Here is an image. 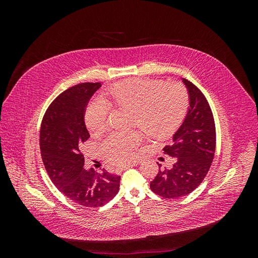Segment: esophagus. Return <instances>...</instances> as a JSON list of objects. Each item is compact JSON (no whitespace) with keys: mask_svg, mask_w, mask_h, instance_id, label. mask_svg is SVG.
<instances>
[{"mask_svg":"<svg viewBox=\"0 0 258 258\" xmlns=\"http://www.w3.org/2000/svg\"><path fill=\"white\" fill-rule=\"evenodd\" d=\"M135 165H136V163H134V165H123V166L118 167V168H117L116 170H117V171H123V170H127V169H129L130 167H134Z\"/></svg>","mask_w":258,"mask_h":258,"instance_id":"1","label":"esophagus"}]
</instances>
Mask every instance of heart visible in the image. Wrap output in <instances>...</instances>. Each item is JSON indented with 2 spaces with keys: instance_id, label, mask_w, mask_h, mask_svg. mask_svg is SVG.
<instances>
[{
  "instance_id": "b5f03b06",
  "label": "heart",
  "mask_w": 258,
  "mask_h": 258,
  "mask_svg": "<svg viewBox=\"0 0 258 258\" xmlns=\"http://www.w3.org/2000/svg\"><path fill=\"white\" fill-rule=\"evenodd\" d=\"M104 99H96L85 112V123L92 136L105 130L110 115V104L130 108L131 124L141 128L147 137L163 139L183 122L189 107V96L181 83L161 80L136 79L115 83L104 92ZM141 132H111L99 143L102 157L112 163L126 162L141 144Z\"/></svg>"
}]
</instances>
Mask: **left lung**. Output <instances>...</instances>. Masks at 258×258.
<instances>
[{"mask_svg": "<svg viewBox=\"0 0 258 258\" xmlns=\"http://www.w3.org/2000/svg\"><path fill=\"white\" fill-rule=\"evenodd\" d=\"M183 82L189 92V110L175 132L173 144L163 148V153L174 157V163L170 169H159L151 182V189L168 199L186 196L197 188L209 172L216 145L214 117L207 98L191 82Z\"/></svg>", "mask_w": 258, "mask_h": 258, "instance_id": "left-lung-1", "label": "left lung"}]
</instances>
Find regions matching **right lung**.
I'll list each match as a JSON object with an SVG mask.
<instances>
[{"instance_id":"add662e5","label":"right lung","mask_w":258,"mask_h":258,"mask_svg":"<svg viewBox=\"0 0 258 258\" xmlns=\"http://www.w3.org/2000/svg\"><path fill=\"white\" fill-rule=\"evenodd\" d=\"M101 83H82L67 89L46 110L40 131L43 163L51 182L76 204L98 208L119 190L120 176L103 169L85 170L82 143L89 139L85 126L86 106Z\"/></svg>"}]
</instances>
